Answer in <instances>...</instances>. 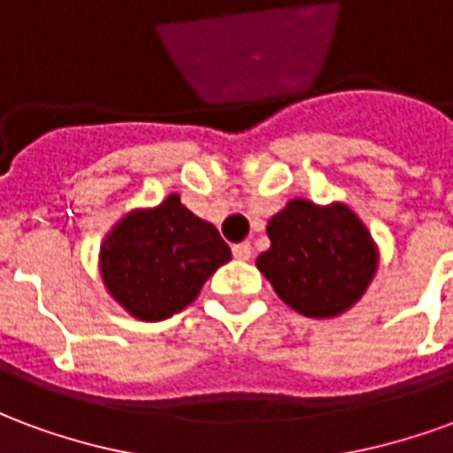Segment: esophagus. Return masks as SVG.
<instances>
[{
  "label": "esophagus",
  "instance_id": "1",
  "mask_svg": "<svg viewBox=\"0 0 453 453\" xmlns=\"http://www.w3.org/2000/svg\"><path fill=\"white\" fill-rule=\"evenodd\" d=\"M233 255H235V259H240V262H247V259L252 257V245H250V242H240V245L233 247Z\"/></svg>",
  "mask_w": 453,
  "mask_h": 453
}]
</instances>
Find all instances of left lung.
I'll use <instances>...</instances> for the list:
<instances>
[{
  "label": "left lung",
  "mask_w": 453,
  "mask_h": 453,
  "mask_svg": "<svg viewBox=\"0 0 453 453\" xmlns=\"http://www.w3.org/2000/svg\"><path fill=\"white\" fill-rule=\"evenodd\" d=\"M272 245L257 257L276 296L296 313L330 320L359 303L379 272L369 227L342 201L291 198L266 226Z\"/></svg>",
  "instance_id": "left-lung-1"
}]
</instances>
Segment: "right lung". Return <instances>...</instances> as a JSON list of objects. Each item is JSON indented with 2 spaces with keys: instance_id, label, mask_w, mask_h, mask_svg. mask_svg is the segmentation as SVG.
I'll use <instances>...</instances> for the list:
<instances>
[{
  "instance_id": "1",
  "label": "right lung",
  "mask_w": 453,
  "mask_h": 453,
  "mask_svg": "<svg viewBox=\"0 0 453 453\" xmlns=\"http://www.w3.org/2000/svg\"><path fill=\"white\" fill-rule=\"evenodd\" d=\"M218 227L179 194L120 216L99 247V274L113 301L142 323H159L196 301L208 276L230 262Z\"/></svg>"
}]
</instances>
